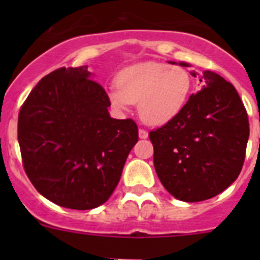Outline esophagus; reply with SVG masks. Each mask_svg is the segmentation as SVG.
I'll use <instances>...</instances> for the list:
<instances>
[{"instance_id": "obj_1", "label": "esophagus", "mask_w": 260, "mask_h": 260, "mask_svg": "<svg viewBox=\"0 0 260 260\" xmlns=\"http://www.w3.org/2000/svg\"><path fill=\"white\" fill-rule=\"evenodd\" d=\"M138 136H140L141 140H146V138L148 137V132H147L146 129H142V128H141V129L138 131Z\"/></svg>"}]
</instances>
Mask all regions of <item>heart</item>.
Returning a JSON list of instances; mask_svg holds the SVG:
<instances>
[{
    "mask_svg": "<svg viewBox=\"0 0 260 260\" xmlns=\"http://www.w3.org/2000/svg\"><path fill=\"white\" fill-rule=\"evenodd\" d=\"M190 72L180 65L145 61L120 70L117 85H111L107 96L115 111L125 112L138 103L142 120L164 125L179 117L192 90Z\"/></svg>",
    "mask_w": 260,
    "mask_h": 260,
    "instance_id": "1",
    "label": "heart"
}]
</instances>
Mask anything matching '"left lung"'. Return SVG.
<instances>
[{
  "label": "left lung",
  "instance_id": "left-lung-1",
  "mask_svg": "<svg viewBox=\"0 0 260 260\" xmlns=\"http://www.w3.org/2000/svg\"><path fill=\"white\" fill-rule=\"evenodd\" d=\"M179 65L190 67L183 61ZM190 73L201 81V90L191 94L179 117L149 132V140L165 188L181 201L198 203L219 195L238 179L249 122L233 84L210 70Z\"/></svg>",
  "mask_w": 260,
  "mask_h": 260
}]
</instances>
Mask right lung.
Returning <instances> with one entry per match:
<instances>
[{"label":"right lung","instance_id":"1","mask_svg":"<svg viewBox=\"0 0 260 260\" xmlns=\"http://www.w3.org/2000/svg\"><path fill=\"white\" fill-rule=\"evenodd\" d=\"M88 67L43 78L18 114L23 169L51 203L89 210L106 203L138 141L132 119H114L106 90Z\"/></svg>","mask_w":260,"mask_h":260}]
</instances>
